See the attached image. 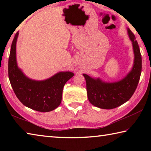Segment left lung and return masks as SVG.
<instances>
[{
	"instance_id": "1",
	"label": "left lung",
	"mask_w": 151,
	"mask_h": 151,
	"mask_svg": "<svg viewBox=\"0 0 151 151\" xmlns=\"http://www.w3.org/2000/svg\"><path fill=\"white\" fill-rule=\"evenodd\" d=\"M128 33L132 42L134 60L133 67L126 77L116 83H107L83 74L88 101L99 108L112 109L121 106L131 98L139 84L142 70L141 54L134 35L129 29Z\"/></svg>"
}]
</instances>
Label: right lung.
I'll return each mask as SVG.
<instances>
[{
    "label": "right lung",
    "mask_w": 151,
    "mask_h": 151,
    "mask_svg": "<svg viewBox=\"0 0 151 151\" xmlns=\"http://www.w3.org/2000/svg\"><path fill=\"white\" fill-rule=\"evenodd\" d=\"M19 32L12 40L9 58V78L15 94L29 108L39 112H49L60 105L63 87L74 76L71 72H60L45 81L27 78L17 66L16 43Z\"/></svg>",
    "instance_id": "right-lung-1"
}]
</instances>
